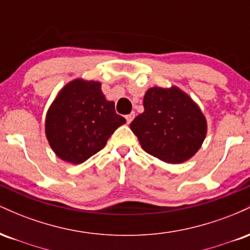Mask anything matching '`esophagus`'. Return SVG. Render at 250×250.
Listing matches in <instances>:
<instances>
[{"mask_svg":"<svg viewBox=\"0 0 250 250\" xmlns=\"http://www.w3.org/2000/svg\"><path fill=\"white\" fill-rule=\"evenodd\" d=\"M134 117H135V113H130V114H129V115L125 116V120H127L128 125H129V123H130L131 121H133Z\"/></svg>","mask_w":250,"mask_h":250,"instance_id":"esophagus-1","label":"esophagus"}]
</instances>
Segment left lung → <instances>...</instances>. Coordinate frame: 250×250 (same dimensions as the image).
Instances as JSON below:
<instances>
[{
    "label": "left lung",
    "instance_id": "8db88e82",
    "mask_svg": "<svg viewBox=\"0 0 250 250\" xmlns=\"http://www.w3.org/2000/svg\"><path fill=\"white\" fill-rule=\"evenodd\" d=\"M143 107L130 129L146 153L179 165L199 151L207 135V120L187 93L176 85L149 88Z\"/></svg>",
    "mask_w": 250,
    "mask_h": 250
}]
</instances>
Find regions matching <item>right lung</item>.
Returning a JSON list of instances; mask_svg holds the SVG:
<instances>
[{
	"label": "right lung",
	"mask_w": 250,
	"mask_h": 250,
	"mask_svg": "<svg viewBox=\"0 0 250 250\" xmlns=\"http://www.w3.org/2000/svg\"><path fill=\"white\" fill-rule=\"evenodd\" d=\"M115 103L108 101L101 83L75 79L59 91L45 115V136L57 157L80 165L107 145L125 125Z\"/></svg>",
	"instance_id": "1"
}]
</instances>
